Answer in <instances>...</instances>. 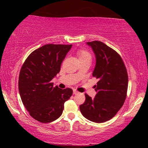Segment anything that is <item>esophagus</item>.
Wrapping results in <instances>:
<instances>
[{
	"label": "esophagus",
	"instance_id": "esophagus-1",
	"mask_svg": "<svg viewBox=\"0 0 148 148\" xmlns=\"http://www.w3.org/2000/svg\"><path fill=\"white\" fill-rule=\"evenodd\" d=\"M78 92L77 90H73V94H78Z\"/></svg>",
	"mask_w": 148,
	"mask_h": 148
}]
</instances>
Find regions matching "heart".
Wrapping results in <instances>:
<instances>
[{
    "instance_id": "heart-1",
    "label": "heart",
    "mask_w": 148,
    "mask_h": 148,
    "mask_svg": "<svg viewBox=\"0 0 148 148\" xmlns=\"http://www.w3.org/2000/svg\"><path fill=\"white\" fill-rule=\"evenodd\" d=\"M77 55L79 58L80 59H84V58H91V54L88 50L82 49L79 50L77 51Z\"/></svg>"
}]
</instances>
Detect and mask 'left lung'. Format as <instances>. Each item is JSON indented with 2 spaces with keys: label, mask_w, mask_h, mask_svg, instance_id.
Listing matches in <instances>:
<instances>
[{
  "label": "left lung",
  "mask_w": 148,
  "mask_h": 148,
  "mask_svg": "<svg viewBox=\"0 0 148 148\" xmlns=\"http://www.w3.org/2000/svg\"><path fill=\"white\" fill-rule=\"evenodd\" d=\"M96 58L92 75L98 82L96 95L92 98L85 94L86 100L79 106L83 116L94 123H104L113 118L124 104L128 88V74L121 56L103 42H87Z\"/></svg>",
  "instance_id": "obj_1"
}]
</instances>
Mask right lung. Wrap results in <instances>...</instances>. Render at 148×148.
Masks as SVG:
<instances>
[{
	"label": "right lung",
	"mask_w": 148,
	"mask_h": 148,
	"mask_svg": "<svg viewBox=\"0 0 148 148\" xmlns=\"http://www.w3.org/2000/svg\"><path fill=\"white\" fill-rule=\"evenodd\" d=\"M65 44H46L28 56L19 76V91L22 102L36 121L48 123L62 114L64 103L73 94L71 88L54 87L52 79L71 48Z\"/></svg>",
	"instance_id": "obj_1"
}]
</instances>
